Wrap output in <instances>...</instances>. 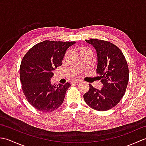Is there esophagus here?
Segmentation results:
<instances>
[{
    "label": "esophagus",
    "instance_id": "34e87169",
    "mask_svg": "<svg viewBox=\"0 0 146 146\" xmlns=\"http://www.w3.org/2000/svg\"><path fill=\"white\" fill-rule=\"evenodd\" d=\"M82 82V80H79V79H78V80H73V81L71 82V83H79L80 82Z\"/></svg>",
    "mask_w": 146,
    "mask_h": 146
}]
</instances>
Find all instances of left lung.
Listing matches in <instances>:
<instances>
[{
  "mask_svg": "<svg viewBox=\"0 0 146 146\" xmlns=\"http://www.w3.org/2000/svg\"><path fill=\"white\" fill-rule=\"evenodd\" d=\"M97 51V73L103 87L90 89L83 98L86 104L98 111H106L119 104L124 95L129 82L127 63L120 49L108 41L97 39L85 40Z\"/></svg>",
  "mask_w": 146,
  "mask_h": 146,
  "instance_id": "left-lung-1",
  "label": "left lung"
}]
</instances>
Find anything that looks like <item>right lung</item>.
Returning a JSON list of instances; mask_svg holds the SVG:
<instances>
[{"label": "right lung", "mask_w": 146, "mask_h": 146, "mask_svg": "<svg viewBox=\"0 0 146 146\" xmlns=\"http://www.w3.org/2000/svg\"><path fill=\"white\" fill-rule=\"evenodd\" d=\"M75 41H46L35 45L23 58L20 79L29 103L42 112L56 110L64 101L70 83L52 85L53 71L62 64L67 49Z\"/></svg>", "instance_id": "obj_1"}]
</instances>
